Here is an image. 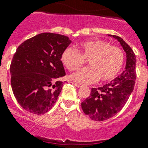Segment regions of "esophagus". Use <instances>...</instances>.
Masks as SVG:
<instances>
[{"label": "esophagus", "mask_w": 148, "mask_h": 148, "mask_svg": "<svg viewBox=\"0 0 148 148\" xmlns=\"http://www.w3.org/2000/svg\"><path fill=\"white\" fill-rule=\"evenodd\" d=\"M73 84H74V85L76 87H78V88H80L82 86V85H80V84H77V83H73Z\"/></svg>", "instance_id": "1"}]
</instances>
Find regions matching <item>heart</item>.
Here are the masks:
<instances>
[{
    "mask_svg": "<svg viewBox=\"0 0 148 148\" xmlns=\"http://www.w3.org/2000/svg\"><path fill=\"white\" fill-rule=\"evenodd\" d=\"M79 52L72 47L63 51L61 60L69 71H75L88 59L89 66L71 75L79 84H90L98 80L108 81L118 74L124 63V53L120 47L100 39L88 40L79 44Z\"/></svg>",
    "mask_w": 148,
    "mask_h": 148,
    "instance_id": "obj_1",
    "label": "heart"
}]
</instances>
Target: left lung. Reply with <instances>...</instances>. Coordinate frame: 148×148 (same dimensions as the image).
Returning <instances> with one entry per match:
<instances>
[{
  "label": "left lung",
  "instance_id": "obj_1",
  "mask_svg": "<svg viewBox=\"0 0 148 148\" xmlns=\"http://www.w3.org/2000/svg\"><path fill=\"white\" fill-rule=\"evenodd\" d=\"M120 42L126 54L125 70L120 76L101 87L92 88L90 96L81 103V108L95 121H103L115 116L123 108L135 86L136 57L133 50L121 38L110 35Z\"/></svg>",
  "mask_w": 148,
  "mask_h": 148
}]
</instances>
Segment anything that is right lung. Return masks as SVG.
Masks as SVG:
<instances>
[{"instance_id":"add662e5","label":"right lung","mask_w":148,"mask_h":148,"mask_svg":"<svg viewBox=\"0 0 148 148\" xmlns=\"http://www.w3.org/2000/svg\"><path fill=\"white\" fill-rule=\"evenodd\" d=\"M71 43L68 37L41 33L19 45L10 64L11 86L22 108L43 114L52 108L65 75L61 57Z\"/></svg>"}]
</instances>
